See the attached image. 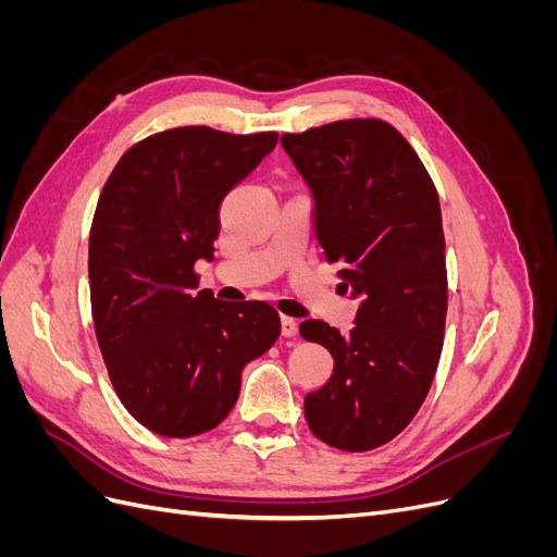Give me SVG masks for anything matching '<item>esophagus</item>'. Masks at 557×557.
<instances>
[{
	"mask_svg": "<svg viewBox=\"0 0 557 557\" xmlns=\"http://www.w3.org/2000/svg\"><path fill=\"white\" fill-rule=\"evenodd\" d=\"M297 330H299V325H297L295 318L281 315V334H283V336H295Z\"/></svg>",
	"mask_w": 557,
	"mask_h": 557,
	"instance_id": "34e87169",
	"label": "esophagus"
}]
</instances>
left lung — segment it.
Listing matches in <instances>:
<instances>
[{"mask_svg": "<svg viewBox=\"0 0 557 557\" xmlns=\"http://www.w3.org/2000/svg\"><path fill=\"white\" fill-rule=\"evenodd\" d=\"M281 144L315 201V237L360 299L342 334L305 320L299 334L334 358L305 399L311 432L332 448L372 450L407 428L440 364L448 309L440 195L411 144L379 117H352Z\"/></svg>", "mask_w": 557, "mask_h": 557, "instance_id": "left-lung-1", "label": "left lung"}]
</instances>
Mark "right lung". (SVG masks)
<instances>
[{"label":"right lung","mask_w":557,"mask_h":557,"mask_svg":"<svg viewBox=\"0 0 557 557\" xmlns=\"http://www.w3.org/2000/svg\"><path fill=\"white\" fill-rule=\"evenodd\" d=\"M276 132L174 127L134 144L99 195L88 250L99 350L123 407L150 432L185 440L221 425L242 369L274 346L267 301L197 290L225 195L274 150Z\"/></svg>","instance_id":"1"}]
</instances>
